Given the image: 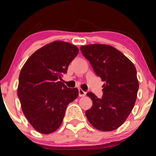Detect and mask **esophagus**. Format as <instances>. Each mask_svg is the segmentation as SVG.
Returning a JSON list of instances; mask_svg holds the SVG:
<instances>
[{
    "instance_id": "obj_1",
    "label": "esophagus",
    "mask_w": 156,
    "mask_h": 156,
    "mask_svg": "<svg viewBox=\"0 0 156 156\" xmlns=\"http://www.w3.org/2000/svg\"><path fill=\"white\" fill-rule=\"evenodd\" d=\"M78 93H79V96H80V97L84 96L86 95V92L84 91L83 89H78Z\"/></svg>"
}]
</instances>
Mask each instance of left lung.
I'll return each mask as SVG.
<instances>
[{"instance_id":"8db88e82","label":"left lung","mask_w":156,"mask_h":156,"mask_svg":"<svg viewBox=\"0 0 156 156\" xmlns=\"http://www.w3.org/2000/svg\"><path fill=\"white\" fill-rule=\"evenodd\" d=\"M80 51L96 74L105 82L102 98L92 92L87 94L93 105L86 111V117L100 131L115 130L125 122L135 105L139 88L135 66L122 53L107 44L81 46Z\"/></svg>"}]
</instances>
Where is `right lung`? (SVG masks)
Segmentation results:
<instances>
[{"mask_svg": "<svg viewBox=\"0 0 156 156\" xmlns=\"http://www.w3.org/2000/svg\"><path fill=\"white\" fill-rule=\"evenodd\" d=\"M76 46L54 41L35 51L20 71L18 96L23 112L31 125L48 134L61 125L67 107L78 96L61 81L69 63L77 56Z\"/></svg>", "mask_w": 156, "mask_h": 156, "instance_id": "add662e5", "label": "right lung"}]
</instances>
